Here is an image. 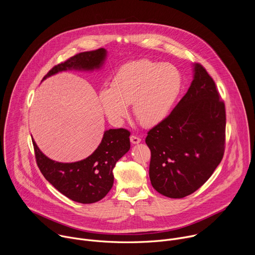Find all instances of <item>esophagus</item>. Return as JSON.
Here are the masks:
<instances>
[{
  "mask_svg": "<svg viewBox=\"0 0 255 255\" xmlns=\"http://www.w3.org/2000/svg\"><path fill=\"white\" fill-rule=\"evenodd\" d=\"M130 141L132 144H138L141 142V138H139L138 136H135V135H131L130 136Z\"/></svg>",
  "mask_w": 255,
  "mask_h": 255,
  "instance_id": "obj_1",
  "label": "esophagus"
}]
</instances>
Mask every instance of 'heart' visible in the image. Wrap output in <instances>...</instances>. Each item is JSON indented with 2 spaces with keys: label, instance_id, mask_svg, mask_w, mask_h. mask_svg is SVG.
Instances as JSON below:
<instances>
[{
  "label": "heart",
  "instance_id": "obj_1",
  "mask_svg": "<svg viewBox=\"0 0 255 255\" xmlns=\"http://www.w3.org/2000/svg\"><path fill=\"white\" fill-rule=\"evenodd\" d=\"M181 78L170 63L140 59L123 64L111 87L99 92V104L108 120L121 125L132 104L133 115L144 127L160 124L169 115L179 94Z\"/></svg>",
  "mask_w": 255,
  "mask_h": 255
}]
</instances>
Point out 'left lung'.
Wrapping results in <instances>:
<instances>
[{
    "instance_id": "left-lung-1",
    "label": "left lung",
    "mask_w": 255,
    "mask_h": 255,
    "mask_svg": "<svg viewBox=\"0 0 255 255\" xmlns=\"http://www.w3.org/2000/svg\"><path fill=\"white\" fill-rule=\"evenodd\" d=\"M193 72L187 94L145 139L151 151V185L172 199L202 187L221 162L225 148V105L207 70L194 64Z\"/></svg>"
}]
</instances>
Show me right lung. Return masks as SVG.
<instances>
[{
  "label": "right lung",
  "instance_id": "right-lung-1",
  "mask_svg": "<svg viewBox=\"0 0 255 255\" xmlns=\"http://www.w3.org/2000/svg\"><path fill=\"white\" fill-rule=\"evenodd\" d=\"M107 50L79 53L55 65L42 81L65 70L93 71L101 69ZM130 132L126 129H109L104 132L98 148L87 158L76 162H58L47 157L32 139L37 165L49 183L68 199L92 204L102 200L113 187V169L116 162L130 149Z\"/></svg>",
  "mask_w": 255,
  "mask_h": 255
}]
</instances>
